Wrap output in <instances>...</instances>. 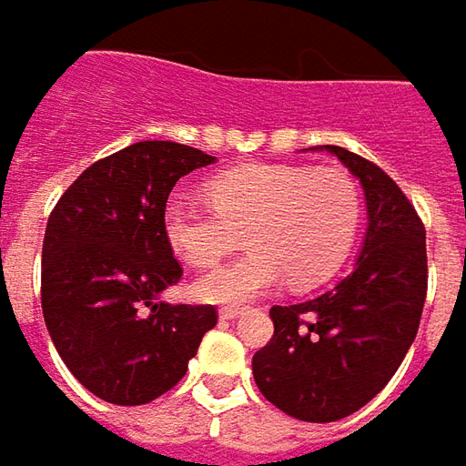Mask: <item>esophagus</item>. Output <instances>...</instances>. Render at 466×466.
Listing matches in <instances>:
<instances>
[{
  "label": "esophagus",
  "mask_w": 466,
  "mask_h": 466,
  "mask_svg": "<svg viewBox=\"0 0 466 466\" xmlns=\"http://www.w3.org/2000/svg\"><path fill=\"white\" fill-rule=\"evenodd\" d=\"M241 313V309H236V306H225V309H220V319H238Z\"/></svg>",
  "instance_id": "obj_1"
}]
</instances>
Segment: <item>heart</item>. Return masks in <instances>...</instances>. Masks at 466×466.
Masks as SVG:
<instances>
[{
    "mask_svg": "<svg viewBox=\"0 0 466 466\" xmlns=\"http://www.w3.org/2000/svg\"><path fill=\"white\" fill-rule=\"evenodd\" d=\"M209 205L173 197L163 209L170 251L191 267H209L243 241L251 251L197 279L209 303H243L288 278L313 288L350 257L363 205L348 173L254 163L209 178Z\"/></svg>",
    "mask_w": 466,
    "mask_h": 466,
    "instance_id": "heart-1",
    "label": "heart"
}]
</instances>
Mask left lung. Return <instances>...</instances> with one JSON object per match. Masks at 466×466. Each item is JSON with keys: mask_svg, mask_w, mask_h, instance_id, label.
Here are the masks:
<instances>
[{"mask_svg": "<svg viewBox=\"0 0 466 466\" xmlns=\"http://www.w3.org/2000/svg\"><path fill=\"white\" fill-rule=\"evenodd\" d=\"M360 181L368 228L348 278L296 306H272L275 334L254 355V381L285 415L334 422L358 412L397 373L428 293L425 228L384 170L321 145Z\"/></svg>", "mask_w": 466, "mask_h": 466, "instance_id": "1", "label": "left lung"}]
</instances>
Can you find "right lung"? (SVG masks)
Segmentation results:
<instances>
[{"instance_id": "right-lung-1", "label": "right lung", "mask_w": 466, "mask_h": 466, "mask_svg": "<svg viewBox=\"0 0 466 466\" xmlns=\"http://www.w3.org/2000/svg\"><path fill=\"white\" fill-rule=\"evenodd\" d=\"M209 163L188 145L135 142L82 170L48 215L46 329L72 376L106 402L166 394L218 324L212 306L160 300L184 275L163 233L170 188Z\"/></svg>"}]
</instances>
